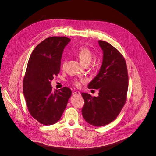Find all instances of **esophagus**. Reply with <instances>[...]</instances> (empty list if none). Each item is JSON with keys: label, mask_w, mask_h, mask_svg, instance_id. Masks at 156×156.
<instances>
[{"label": "esophagus", "mask_w": 156, "mask_h": 156, "mask_svg": "<svg viewBox=\"0 0 156 156\" xmlns=\"http://www.w3.org/2000/svg\"><path fill=\"white\" fill-rule=\"evenodd\" d=\"M73 95H80V93L79 91H75V92H73Z\"/></svg>", "instance_id": "obj_1"}]
</instances>
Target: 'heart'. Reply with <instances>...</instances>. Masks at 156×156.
<instances>
[{"instance_id": "b5f03b06", "label": "heart", "mask_w": 156, "mask_h": 156, "mask_svg": "<svg viewBox=\"0 0 156 156\" xmlns=\"http://www.w3.org/2000/svg\"><path fill=\"white\" fill-rule=\"evenodd\" d=\"M76 55H77V57L79 58V59H80V61H81V62L86 66L90 64V63L92 61V58H93V54H92V51L89 50L88 48L85 47H80L77 50ZM66 64H67V61L64 60L62 63V67L63 68H65ZM85 81H86L85 79H75L73 80V83L76 87H79L81 85V83L83 82H85Z\"/></svg>"}]
</instances>
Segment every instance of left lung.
<instances>
[{
    "mask_svg": "<svg viewBox=\"0 0 156 156\" xmlns=\"http://www.w3.org/2000/svg\"><path fill=\"white\" fill-rule=\"evenodd\" d=\"M103 60L98 74L89 83V89L99 90L98 97L82 93L85 100L82 113L90 125L101 127L115 120L124 107L129 86L126 62L122 55L108 42L99 40Z\"/></svg>",
    "mask_w": 156,
    "mask_h": 156,
    "instance_id": "left-lung-1",
    "label": "left lung"
}]
</instances>
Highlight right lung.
Instances as JSON below:
<instances>
[{"label": "right lung", "instance_id": "right-lung-1", "mask_svg": "<svg viewBox=\"0 0 156 156\" xmlns=\"http://www.w3.org/2000/svg\"><path fill=\"white\" fill-rule=\"evenodd\" d=\"M70 41L66 37H51L37 45L30 56L23 82V90L31 116L45 126L61 118L67 107L71 90L67 87L53 90L51 80L60 71L65 47Z\"/></svg>", "mask_w": 156, "mask_h": 156}]
</instances>
